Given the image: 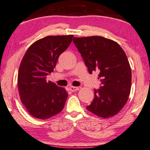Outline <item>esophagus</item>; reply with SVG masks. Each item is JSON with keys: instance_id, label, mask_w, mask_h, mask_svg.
Wrapping results in <instances>:
<instances>
[{"instance_id": "34e87169", "label": "esophagus", "mask_w": 150, "mask_h": 150, "mask_svg": "<svg viewBox=\"0 0 150 150\" xmlns=\"http://www.w3.org/2000/svg\"><path fill=\"white\" fill-rule=\"evenodd\" d=\"M69 90L71 91V92H74V91H79V87H75V86H71V87H69Z\"/></svg>"}]
</instances>
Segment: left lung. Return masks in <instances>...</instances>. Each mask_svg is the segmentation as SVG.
<instances>
[{
  "label": "left lung",
  "mask_w": 150,
  "mask_h": 150,
  "mask_svg": "<svg viewBox=\"0 0 150 150\" xmlns=\"http://www.w3.org/2000/svg\"><path fill=\"white\" fill-rule=\"evenodd\" d=\"M73 41L89 73L98 71L102 83L86 108L103 119L117 115L127 103L131 88V66L124 50L103 36L74 37Z\"/></svg>",
  "instance_id": "1"
}]
</instances>
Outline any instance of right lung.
<instances>
[{"instance_id": "obj_1", "label": "right lung", "mask_w": 150, "mask_h": 150, "mask_svg": "<svg viewBox=\"0 0 150 150\" xmlns=\"http://www.w3.org/2000/svg\"><path fill=\"white\" fill-rule=\"evenodd\" d=\"M73 35L47 36L30 45L19 65L17 86L20 100L33 117L47 119L61 112L68 94L64 88L47 81L58 57L71 43Z\"/></svg>"}]
</instances>
